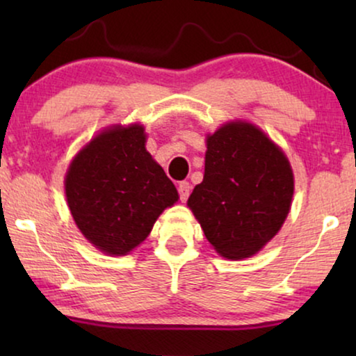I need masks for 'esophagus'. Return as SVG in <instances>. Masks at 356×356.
Instances as JSON below:
<instances>
[{
  "label": "esophagus",
  "mask_w": 356,
  "mask_h": 356,
  "mask_svg": "<svg viewBox=\"0 0 356 356\" xmlns=\"http://www.w3.org/2000/svg\"><path fill=\"white\" fill-rule=\"evenodd\" d=\"M178 193H179V199H181L183 202H186L189 197V193H191V184L188 181H181L178 184Z\"/></svg>",
  "instance_id": "obj_1"
}]
</instances>
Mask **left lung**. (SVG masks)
Instances as JSON below:
<instances>
[{
	"label": "left lung",
	"mask_w": 356,
	"mask_h": 356,
	"mask_svg": "<svg viewBox=\"0 0 356 356\" xmlns=\"http://www.w3.org/2000/svg\"><path fill=\"white\" fill-rule=\"evenodd\" d=\"M293 173L285 154L250 123H228L207 138L204 179L188 206L227 259L256 254L289 216Z\"/></svg>",
	"instance_id": "obj_1"
}]
</instances>
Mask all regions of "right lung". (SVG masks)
I'll return each mask as SVG.
<instances>
[{"mask_svg":"<svg viewBox=\"0 0 356 356\" xmlns=\"http://www.w3.org/2000/svg\"><path fill=\"white\" fill-rule=\"evenodd\" d=\"M65 189L76 225L106 254L123 256L143 243L178 191L145 150L144 128L106 129L70 165Z\"/></svg>","mask_w":356,"mask_h":356,"instance_id":"right-lung-1","label":"right lung"}]
</instances>
